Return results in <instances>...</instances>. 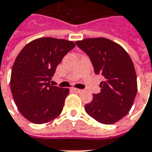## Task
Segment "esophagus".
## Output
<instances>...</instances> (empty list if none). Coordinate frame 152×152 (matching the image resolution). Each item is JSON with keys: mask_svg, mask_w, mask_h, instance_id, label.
<instances>
[{"mask_svg": "<svg viewBox=\"0 0 152 152\" xmlns=\"http://www.w3.org/2000/svg\"><path fill=\"white\" fill-rule=\"evenodd\" d=\"M73 91H75V92H77V93L82 92V90L77 89V88H73Z\"/></svg>", "mask_w": 152, "mask_h": 152, "instance_id": "obj_1", "label": "esophagus"}]
</instances>
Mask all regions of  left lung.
<instances>
[{
	"mask_svg": "<svg viewBox=\"0 0 152 152\" xmlns=\"http://www.w3.org/2000/svg\"><path fill=\"white\" fill-rule=\"evenodd\" d=\"M76 44L89 56L96 75L104 77L100 92L93 94L85 111L102 124L116 123L129 113L137 94L132 60L121 45L108 39H84Z\"/></svg>",
	"mask_w": 152,
	"mask_h": 152,
	"instance_id": "left-lung-1",
	"label": "left lung"
}]
</instances>
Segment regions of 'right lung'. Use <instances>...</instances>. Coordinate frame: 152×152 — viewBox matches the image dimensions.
I'll return each mask as SVG.
<instances>
[{
    "label": "right lung",
    "instance_id": "obj_1",
    "mask_svg": "<svg viewBox=\"0 0 152 152\" xmlns=\"http://www.w3.org/2000/svg\"><path fill=\"white\" fill-rule=\"evenodd\" d=\"M75 47L73 41L44 37L28 43L18 55L11 72V92L18 109L31 122H49L62 112L69 90L52 86L50 80Z\"/></svg>",
    "mask_w": 152,
    "mask_h": 152
}]
</instances>
